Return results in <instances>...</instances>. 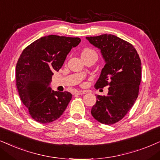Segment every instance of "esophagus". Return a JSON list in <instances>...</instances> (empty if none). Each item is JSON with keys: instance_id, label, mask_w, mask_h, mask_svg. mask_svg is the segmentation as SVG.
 <instances>
[{"instance_id": "1", "label": "esophagus", "mask_w": 160, "mask_h": 160, "mask_svg": "<svg viewBox=\"0 0 160 160\" xmlns=\"http://www.w3.org/2000/svg\"><path fill=\"white\" fill-rule=\"evenodd\" d=\"M86 92H87L86 91H77V92H75V94H79V95H82V94H86Z\"/></svg>"}]
</instances>
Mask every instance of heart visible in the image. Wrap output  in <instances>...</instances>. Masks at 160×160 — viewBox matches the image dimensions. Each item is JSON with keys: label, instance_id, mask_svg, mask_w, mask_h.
I'll return each mask as SVG.
<instances>
[{"label": "heart", "instance_id": "obj_1", "mask_svg": "<svg viewBox=\"0 0 160 160\" xmlns=\"http://www.w3.org/2000/svg\"><path fill=\"white\" fill-rule=\"evenodd\" d=\"M90 54H97L96 52L91 48H86L82 52V56L83 55H90Z\"/></svg>", "mask_w": 160, "mask_h": 160}]
</instances>
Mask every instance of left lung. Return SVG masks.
Masks as SVG:
<instances>
[{
    "label": "left lung",
    "mask_w": 160,
    "mask_h": 160,
    "mask_svg": "<svg viewBox=\"0 0 160 160\" xmlns=\"http://www.w3.org/2000/svg\"><path fill=\"white\" fill-rule=\"evenodd\" d=\"M86 39L100 48L106 62L95 88L109 86L107 96L97 95L91 113L102 124H114L125 116L138 97L140 58L132 44L115 35L104 34Z\"/></svg>",
    "instance_id": "obj_1"
}]
</instances>
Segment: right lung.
I'll return each instance as SVG.
<instances>
[{
	"instance_id": "add662e5",
	"label": "right lung",
	"mask_w": 160,
	"mask_h": 160,
	"mask_svg": "<svg viewBox=\"0 0 160 160\" xmlns=\"http://www.w3.org/2000/svg\"><path fill=\"white\" fill-rule=\"evenodd\" d=\"M79 38L48 35L23 49L16 65V86L20 98L33 120L48 123L58 120L66 110L72 94L59 92L49 86L54 72L63 65Z\"/></svg>"
}]
</instances>
